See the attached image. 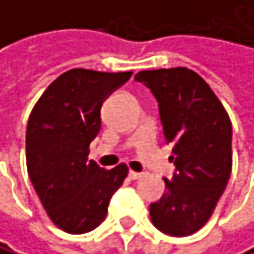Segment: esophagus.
Wrapping results in <instances>:
<instances>
[{"mask_svg":"<svg viewBox=\"0 0 254 254\" xmlns=\"http://www.w3.org/2000/svg\"><path fill=\"white\" fill-rule=\"evenodd\" d=\"M128 176H129V180H140V178H142V173L134 172V170H129Z\"/></svg>","mask_w":254,"mask_h":254,"instance_id":"34e87169","label":"esophagus"}]
</instances>
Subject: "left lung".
<instances>
[{"label":"left lung","instance_id":"obj_1","mask_svg":"<svg viewBox=\"0 0 254 254\" xmlns=\"http://www.w3.org/2000/svg\"><path fill=\"white\" fill-rule=\"evenodd\" d=\"M159 103L164 140L173 145L176 172L167 192L150 206L153 225L165 234L189 236L211 219L233 165L231 120L198 73L186 67L135 74Z\"/></svg>","mask_w":254,"mask_h":254}]
</instances>
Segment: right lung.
<instances>
[{"label": "right lung", "mask_w": 254, "mask_h": 254, "mask_svg": "<svg viewBox=\"0 0 254 254\" xmlns=\"http://www.w3.org/2000/svg\"><path fill=\"white\" fill-rule=\"evenodd\" d=\"M132 71L71 68L54 79L31 111L26 165L51 222L70 234L95 230L109 200L128 176V165L106 170L89 161L101 128V104Z\"/></svg>", "instance_id": "right-lung-1"}]
</instances>
